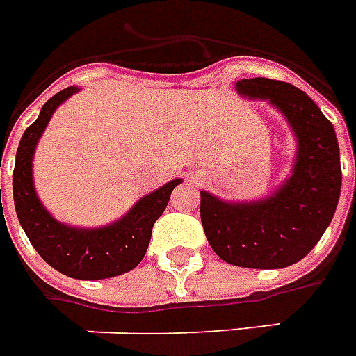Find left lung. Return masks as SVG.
<instances>
[{
	"instance_id": "1",
	"label": "left lung",
	"mask_w": 356,
	"mask_h": 356,
	"mask_svg": "<svg viewBox=\"0 0 356 356\" xmlns=\"http://www.w3.org/2000/svg\"><path fill=\"white\" fill-rule=\"evenodd\" d=\"M241 97L262 99L291 126L296 154L291 175L266 198L230 202L200 191V215L211 249L228 264L279 270L312 251L332 222L341 192L339 147L332 122L296 86L241 79Z\"/></svg>"
}]
</instances>
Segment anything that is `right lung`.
<instances>
[{
	"instance_id": "right-lung-1",
	"label": "right lung",
	"mask_w": 356,
	"mask_h": 356,
	"mask_svg": "<svg viewBox=\"0 0 356 356\" xmlns=\"http://www.w3.org/2000/svg\"><path fill=\"white\" fill-rule=\"evenodd\" d=\"M79 90V86H67L54 94L43 105L38 120L26 128L13 171V196L20 226L41 259L67 277L96 281L122 275L143 260L152 226L164 213L171 191L183 179H173L149 192L131 205L130 211L109 225L81 228L52 217L33 185V154L54 111Z\"/></svg>"
}]
</instances>
